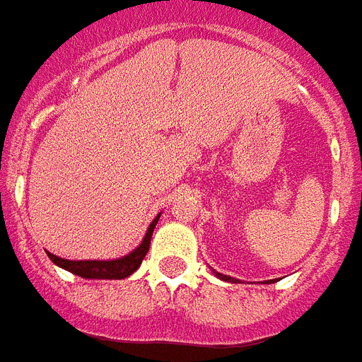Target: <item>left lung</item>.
Returning <instances> with one entry per match:
<instances>
[{
    "label": "left lung",
    "instance_id": "left-lung-1",
    "mask_svg": "<svg viewBox=\"0 0 362 362\" xmlns=\"http://www.w3.org/2000/svg\"><path fill=\"white\" fill-rule=\"evenodd\" d=\"M213 272H214V270H213ZM214 274H216V276L220 277V279H222V281H229V283H235V281H237V279H233V277L223 276V274H220V272H214Z\"/></svg>",
    "mask_w": 362,
    "mask_h": 362
}]
</instances>
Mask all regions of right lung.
Listing matches in <instances>:
<instances>
[{"instance_id": "add662e5", "label": "right lung", "mask_w": 362, "mask_h": 362, "mask_svg": "<svg viewBox=\"0 0 362 362\" xmlns=\"http://www.w3.org/2000/svg\"><path fill=\"white\" fill-rule=\"evenodd\" d=\"M159 216L160 214H157L153 222L149 223L146 237L142 238L140 246H136L133 252L120 257V259H112V261H68V259H61V257L53 255L49 252H47V257L55 262L57 267L64 268V270L79 277H85V279H124V277H129L142 264V259L148 253L151 235H153L155 226L159 222Z\"/></svg>"}]
</instances>
